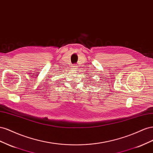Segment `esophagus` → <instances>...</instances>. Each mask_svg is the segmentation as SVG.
<instances>
[{
    "instance_id": "esophagus-1",
    "label": "esophagus",
    "mask_w": 153,
    "mask_h": 153,
    "mask_svg": "<svg viewBox=\"0 0 153 153\" xmlns=\"http://www.w3.org/2000/svg\"><path fill=\"white\" fill-rule=\"evenodd\" d=\"M72 68L73 71H77V67L76 66H75V65H73V66L72 67Z\"/></svg>"
}]
</instances>
